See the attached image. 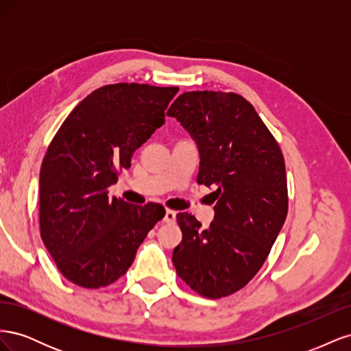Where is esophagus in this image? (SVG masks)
I'll use <instances>...</instances> for the list:
<instances>
[{
  "mask_svg": "<svg viewBox=\"0 0 351 351\" xmlns=\"http://www.w3.org/2000/svg\"><path fill=\"white\" fill-rule=\"evenodd\" d=\"M176 215H177V212H176V210L167 209V210H165L164 221L167 222V224H174V222H176Z\"/></svg>",
  "mask_w": 351,
  "mask_h": 351,
  "instance_id": "1",
  "label": "esophagus"
}]
</instances>
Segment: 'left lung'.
Returning a JSON list of instances; mask_svg holds the SVG:
<instances>
[{
  "instance_id": "obj_1",
  "label": "left lung",
  "mask_w": 351,
  "mask_h": 351,
  "mask_svg": "<svg viewBox=\"0 0 351 351\" xmlns=\"http://www.w3.org/2000/svg\"><path fill=\"white\" fill-rule=\"evenodd\" d=\"M167 115L197 146V183L217 187L215 217L208 228L187 212L177 215L183 240L173 263L190 289L219 299L256 275L284 226V158L252 104L237 93L184 92Z\"/></svg>"
}]
</instances>
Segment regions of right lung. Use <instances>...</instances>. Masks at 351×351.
Here are the masks:
<instances>
[{
    "label": "right lung",
    "instance_id": "obj_1",
    "mask_svg": "<svg viewBox=\"0 0 351 351\" xmlns=\"http://www.w3.org/2000/svg\"><path fill=\"white\" fill-rule=\"evenodd\" d=\"M178 88L117 83L88 95L49 143L39 176L40 237L64 277L84 289L127 272L165 209L108 197L134 151L165 123Z\"/></svg>",
    "mask_w": 351,
    "mask_h": 351
}]
</instances>
